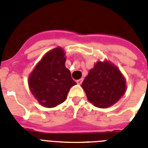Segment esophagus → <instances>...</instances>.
Masks as SVG:
<instances>
[{"label": "esophagus", "mask_w": 148, "mask_h": 148, "mask_svg": "<svg viewBox=\"0 0 148 148\" xmlns=\"http://www.w3.org/2000/svg\"><path fill=\"white\" fill-rule=\"evenodd\" d=\"M83 80H84V79H83V78H80V79H79V80H77V83L78 84H81L83 82Z\"/></svg>", "instance_id": "obj_1"}]
</instances>
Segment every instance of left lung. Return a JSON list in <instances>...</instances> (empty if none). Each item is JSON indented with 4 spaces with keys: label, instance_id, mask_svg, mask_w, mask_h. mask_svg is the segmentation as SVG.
Listing matches in <instances>:
<instances>
[{
    "label": "left lung",
    "instance_id": "8db88e82",
    "mask_svg": "<svg viewBox=\"0 0 148 148\" xmlns=\"http://www.w3.org/2000/svg\"><path fill=\"white\" fill-rule=\"evenodd\" d=\"M87 99L95 106L107 108L120 99L126 90L125 79L109 62H97L82 83Z\"/></svg>",
    "mask_w": 148,
    "mask_h": 148
}]
</instances>
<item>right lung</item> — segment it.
<instances>
[{
    "label": "right lung",
    "instance_id": "right-lung-1",
    "mask_svg": "<svg viewBox=\"0 0 148 148\" xmlns=\"http://www.w3.org/2000/svg\"><path fill=\"white\" fill-rule=\"evenodd\" d=\"M64 55L60 47L47 52L29 77L31 93L42 106L53 108L62 103L76 84L65 67Z\"/></svg>",
    "mask_w": 148,
    "mask_h": 148
}]
</instances>
